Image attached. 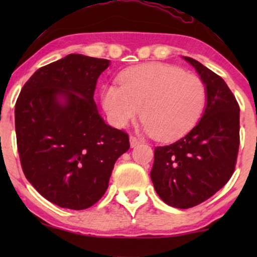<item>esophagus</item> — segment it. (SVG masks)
<instances>
[{"label": "esophagus", "instance_id": "1", "mask_svg": "<svg viewBox=\"0 0 257 257\" xmlns=\"http://www.w3.org/2000/svg\"><path fill=\"white\" fill-rule=\"evenodd\" d=\"M139 144H140V140H139V139L137 138V137H131V146L132 147H135V146H138Z\"/></svg>", "mask_w": 257, "mask_h": 257}]
</instances>
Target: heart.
Returning <instances> with one entry per match:
<instances>
[{
    "mask_svg": "<svg viewBox=\"0 0 257 257\" xmlns=\"http://www.w3.org/2000/svg\"><path fill=\"white\" fill-rule=\"evenodd\" d=\"M119 83L105 85L101 105L108 122L122 128L140 113L144 129L161 141L184 137L197 124L206 102L198 76L178 66L150 63L126 69Z\"/></svg>",
    "mask_w": 257,
    "mask_h": 257,
    "instance_id": "1",
    "label": "heart"
}]
</instances>
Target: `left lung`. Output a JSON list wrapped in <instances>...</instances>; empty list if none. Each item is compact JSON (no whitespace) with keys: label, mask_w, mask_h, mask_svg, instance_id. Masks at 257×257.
<instances>
[{"label":"left lung","mask_w":257,"mask_h":257,"mask_svg":"<svg viewBox=\"0 0 257 257\" xmlns=\"http://www.w3.org/2000/svg\"><path fill=\"white\" fill-rule=\"evenodd\" d=\"M206 88V106L194 128L176 143L155 149L151 179L168 205L188 209L205 202L234 173L239 150V105L226 82L185 57Z\"/></svg>","instance_id":"obj_1"}]
</instances>
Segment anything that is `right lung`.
Instances as JSON below:
<instances>
[{"mask_svg":"<svg viewBox=\"0 0 257 257\" xmlns=\"http://www.w3.org/2000/svg\"><path fill=\"white\" fill-rule=\"evenodd\" d=\"M108 65L106 59L69 54L40 67L17 99L23 172L38 193L61 208L95 204L116 161L131 147L128 134L106 124L93 98Z\"/></svg>","mask_w":257,"mask_h":257,"instance_id":"right-lung-1","label":"right lung"}]
</instances>
